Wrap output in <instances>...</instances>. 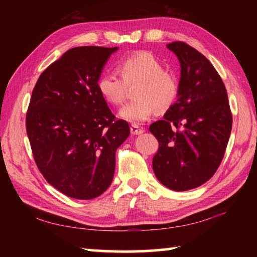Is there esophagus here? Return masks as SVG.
<instances>
[{
    "mask_svg": "<svg viewBox=\"0 0 257 257\" xmlns=\"http://www.w3.org/2000/svg\"><path fill=\"white\" fill-rule=\"evenodd\" d=\"M130 132H132V134L133 135H141V134H144V132H145V129L144 128H141V127H139L138 124H132L130 125Z\"/></svg>",
    "mask_w": 257,
    "mask_h": 257,
    "instance_id": "1",
    "label": "esophagus"
}]
</instances>
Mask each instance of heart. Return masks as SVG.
<instances>
[{
  "label": "heart",
  "instance_id": "obj_1",
  "mask_svg": "<svg viewBox=\"0 0 257 257\" xmlns=\"http://www.w3.org/2000/svg\"><path fill=\"white\" fill-rule=\"evenodd\" d=\"M120 77L103 73L97 80L101 97L110 105H120L127 94L128 86H135L137 99L120 109L118 116L128 122L141 123L157 110L170 108L179 95V81L176 76L163 69L162 63L149 52H138L125 56L117 63Z\"/></svg>",
  "mask_w": 257,
  "mask_h": 257
}]
</instances>
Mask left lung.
<instances>
[{"label":"left lung","mask_w":257,"mask_h":257,"mask_svg":"<svg viewBox=\"0 0 257 257\" xmlns=\"http://www.w3.org/2000/svg\"><path fill=\"white\" fill-rule=\"evenodd\" d=\"M167 47L178 57L181 75L177 101L149 127L159 141L152 168L165 187L188 191L205 183L219 168L232 113L225 86L209 59L183 42Z\"/></svg>","instance_id":"obj_1"}]
</instances>
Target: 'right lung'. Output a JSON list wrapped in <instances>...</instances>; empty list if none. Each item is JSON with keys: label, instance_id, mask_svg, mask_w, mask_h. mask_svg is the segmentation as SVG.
<instances>
[{"label": "right lung", "instance_id": "add662e5", "mask_svg": "<svg viewBox=\"0 0 257 257\" xmlns=\"http://www.w3.org/2000/svg\"><path fill=\"white\" fill-rule=\"evenodd\" d=\"M118 47L80 46L38 78L26 114L33 156L46 181L73 199L90 200L111 184L116 150L129 137L114 120L97 80Z\"/></svg>", "mask_w": 257, "mask_h": 257}]
</instances>
